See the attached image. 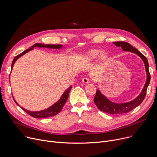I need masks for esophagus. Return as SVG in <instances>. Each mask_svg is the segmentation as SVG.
Listing matches in <instances>:
<instances>
[{
    "label": "esophagus",
    "instance_id": "1",
    "mask_svg": "<svg viewBox=\"0 0 157 157\" xmlns=\"http://www.w3.org/2000/svg\"><path fill=\"white\" fill-rule=\"evenodd\" d=\"M82 81H83L84 83H88L89 82H90L89 79H88V78H84L82 79Z\"/></svg>",
    "mask_w": 157,
    "mask_h": 157
}]
</instances>
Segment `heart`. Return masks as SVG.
Masks as SVG:
<instances>
[{
	"label": "heart",
	"instance_id": "1",
	"mask_svg": "<svg viewBox=\"0 0 157 157\" xmlns=\"http://www.w3.org/2000/svg\"><path fill=\"white\" fill-rule=\"evenodd\" d=\"M98 56V59L101 62H105L108 59V54L104 51H101L98 49H92L88 52L85 55V59L88 61H93Z\"/></svg>",
	"mask_w": 157,
	"mask_h": 157
}]
</instances>
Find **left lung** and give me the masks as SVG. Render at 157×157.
<instances>
[{"mask_svg": "<svg viewBox=\"0 0 157 157\" xmlns=\"http://www.w3.org/2000/svg\"><path fill=\"white\" fill-rule=\"evenodd\" d=\"M113 43L118 47H121L123 51H126V52L128 51L130 52L134 53L141 57V59L143 60L145 64V68H146V71L147 74V79L141 94H140L132 101H130L127 103H123V104L113 103L110 101H109L105 96H104L101 93L99 90H97V92H96L94 101L95 105L98 108V109H100L101 111L108 114H118L127 113L132 111L135 108H136L137 106H138L143 102L146 94L147 86L150 84L151 76L149 72V64H148L147 60L145 56H144L141 52H139L136 48H135L132 46H131L130 44H128L127 42H123V41H117V42H114Z\"/></svg>", "mask_w": 157, "mask_h": 157, "instance_id": "left-lung-1", "label": "left lung"}]
</instances>
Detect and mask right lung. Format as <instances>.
<instances>
[{
  "instance_id": "1",
  "label": "right lung",
  "mask_w": 157,
  "mask_h": 157,
  "mask_svg": "<svg viewBox=\"0 0 157 157\" xmlns=\"http://www.w3.org/2000/svg\"><path fill=\"white\" fill-rule=\"evenodd\" d=\"M34 47H39V48L43 47V48L59 49V48H62V45H60V44H40V43H36L34 45H33L30 48L27 49V50L24 51L21 53L19 54L18 55L14 57V59H13V61L12 62L11 69L13 67V65H14V62H16V60L18 59V58H20L23 55L25 54L28 52L32 50V49H34ZM71 88H72V86H71L67 90H65L64 93L63 94V95L61 96V98H60V100L59 101L56 102L55 104L52 105L50 108H48L47 109H45V110H43V111H36V112L34 111V112H33V111H28V110L24 109L23 108H21V109L24 111H25L28 114H29L30 116L34 117L35 118H48V117H54V116H55V115H56L57 114H59L61 111V110L62 109L65 103L66 102V101H67V100L68 97H69V92H70V90H71ZM14 102H16V104H18L15 101H14Z\"/></svg>"
}]
</instances>
